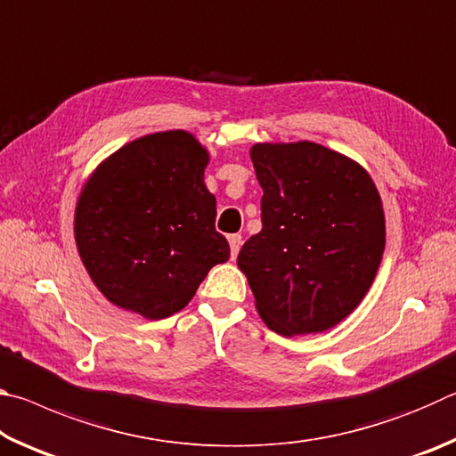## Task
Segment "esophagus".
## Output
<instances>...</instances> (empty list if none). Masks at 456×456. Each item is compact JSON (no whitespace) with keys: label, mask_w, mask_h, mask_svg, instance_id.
Returning a JSON list of instances; mask_svg holds the SVG:
<instances>
[{"label":"esophagus","mask_w":456,"mask_h":456,"mask_svg":"<svg viewBox=\"0 0 456 456\" xmlns=\"http://www.w3.org/2000/svg\"><path fill=\"white\" fill-rule=\"evenodd\" d=\"M241 243H243V237L235 233V235H229V245H231V259L237 257L239 249H241Z\"/></svg>","instance_id":"obj_1"}]
</instances>
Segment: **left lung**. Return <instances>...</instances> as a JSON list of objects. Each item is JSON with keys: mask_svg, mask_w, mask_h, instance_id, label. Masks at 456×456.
<instances>
[{"mask_svg": "<svg viewBox=\"0 0 456 456\" xmlns=\"http://www.w3.org/2000/svg\"><path fill=\"white\" fill-rule=\"evenodd\" d=\"M251 160L264 227L237 265L261 320L281 336L334 328L380 267L386 225L376 184L352 159L310 141L253 144Z\"/></svg>", "mask_w": 456, "mask_h": 456, "instance_id": "obj_1", "label": "left lung"}]
</instances>
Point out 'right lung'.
<instances>
[{"instance_id": "1", "label": "right lung", "mask_w": 456, "mask_h": 456, "mask_svg": "<svg viewBox=\"0 0 456 456\" xmlns=\"http://www.w3.org/2000/svg\"><path fill=\"white\" fill-rule=\"evenodd\" d=\"M207 152L184 130L136 138L110 154L78 197L74 237L108 302L163 320L229 259L217 200L205 187Z\"/></svg>"}]
</instances>
